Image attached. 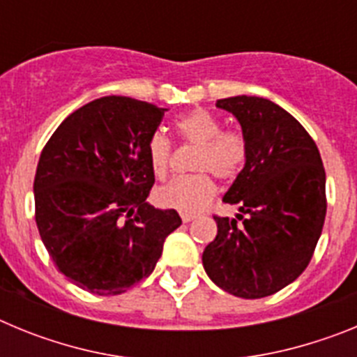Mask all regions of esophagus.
<instances>
[{
  "label": "esophagus",
  "instance_id": "obj_1",
  "mask_svg": "<svg viewBox=\"0 0 357 357\" xmlns=\"http://www.w3.org/2000/svg\"><path fill=\"white\" fill-rule=\"evenodd\" d=\"M195 216L193 214H182V222L184 223H189V222H193Z\"/></svg>",
  "mask_w": 357,
  "mask_h": 357
}]
</instances>
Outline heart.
I'll list each match as a JSON object with an SVG mask.
<instances>
[{"label":"heart","mask_w":357,"mask_h":357,"mask_svg":"<svg viewBox=\"0 0 357 357\" xmlns=\"http://www.w3.org/2000/svg\"><path fill=\"white\" fill-rule=\"evenodd\" d=\"M222 121L207 110H193L175 121L176 134L182 141L197 144L195 172H213L220 178H232L241 172L247 160V143L243 135L222 130ZM146 155L153 175H168L172 143L162 132H153L146 144ZM216 195V185L207 173L181 176L155 191V200L166 209L184 214H197Z\"/></svg>","instance_id":"b5f03b06"}]
</instances>
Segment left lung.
<instances>
[{
  "mask_svg": "<svg viewBox=\"0 0 357 357\" xmlns=\"http://www.w3.org/2000/svg\"><path fill=\"white\" fill-rule=\"evenodd\" d=\"M216 107L241 125L247 160L223 197L239 213L214 218L218 234L202 263L223 291L263 298L311 261L326 220V172L311 135L277 103L241 94Z\"/></svg>",
  "mask_w": 357,
  "mask_h": 357,
  "instance_id": "left-lung-1",
  "label": "left lung"
}]
</instances>
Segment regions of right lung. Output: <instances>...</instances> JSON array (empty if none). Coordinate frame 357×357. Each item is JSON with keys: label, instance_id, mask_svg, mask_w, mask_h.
<instances>
[{"label": "right lung", "instance_id": "1", "mask_svg": "<svg viewBox=\"0 0 357 357\" xmlns=\"http://www.w3.org/2000/svg\"><path fill=\"white\" fill-rule=\"evenodd\" d=\"M168 109L103 96L69 114L40 153L36 222L55 266L78 288L119 295L150 275L182 220L146 202V144Z\"/></svg>", "mask_w": 357, "mask_h": 357}]
</instances>
